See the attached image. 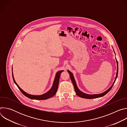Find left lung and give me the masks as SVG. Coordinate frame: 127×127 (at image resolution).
<instances>
[{"instance_id":"1","label":"left lung","mask_w":127,"mask_h":127,"mask_svg":"<svg viewBox=\"0 0 127 127\" xmlns=\"http://www.w3.org/2000/svg\"><path fill=\"white\" fill-rule=\"evenodd\" d=\"M114 50V49H113ZM114 53L115 54V51L114 50ZM116 62H117V74H116V78H115V79L114 81V83H113L112 85L108 88L107 90H106V91L104 92L103 93H101V94H93V95H90V94H85V93H84L83 92H81V90L78 88V87H77V85L76 84V82L75 81V78H74V75L73 74V73H72V72L69 71V70H67L68 72L69 73V75H70V78H71V80L72 82V83H73V86H74V90H75V92L76 94V95L81 97V98H87V99H92V98H98V97H101L104 95H105L106 94H107L108 92H109L111 89H112V87L113 86L117 78V77H118V61L117 60V59L116 58Z\"/></svg>"}]
</instances>
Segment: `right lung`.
<instances>
[{"mask_svg": "<svg viewBox=\"0 0 127 127\" xmlns=\"http://www.w3.org/2000/svg\"><path fill=\"white\" fill-rule=\"evenodd\" d=\"M12 71L13 70H12V78H13V81H14V83L16 85L17 87L19 88V89L20 90V91L22 93V94L24 95H25L27 97H28L30 99H35V100H45V99H48V98H50L52 97V96H53L54 95H55L56 94V92H57V89H58V87L60 74L62 73V72L63 71V70H60V71H59L57 72L56 74V75H55V79H54V80L53 85H52V87L51 88V89L49 90L48 92H47V93H45L44 94H43V95H32L29 94L27 93L26 92H24V90L19 85H18V84L16 83V82H15V81L14 80Z\"/></svg>", "mask_w": 127, "mask_h": 127, "instance_id": "add662e5", "label": "right lung"}]
</instances>
